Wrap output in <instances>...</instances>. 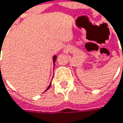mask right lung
I'll list each match as a JSON object with an SVG mask.
<instances>
[{
    "mask_svg": "<svg viewBox=\"0 0 123 123\" xmlns=\"http://www.w3.org/2000/svg\"><path fill=\"white\" fill-rule=\"evenodd\" d=\"M1 47H2V46H0V48H1ZM55 60H56V56L55 55V56H53V62H55ZM50 85H51V83H50V84H49V87H48V88L46 89V90H48V89H49L50 88ZM46 91H45V92H46Z\"/></svg>",
    "mask_w": 123,
    "mask_h": 123,
    "instance_id": "1",
    "label": "right lung"
}]
</instances>
